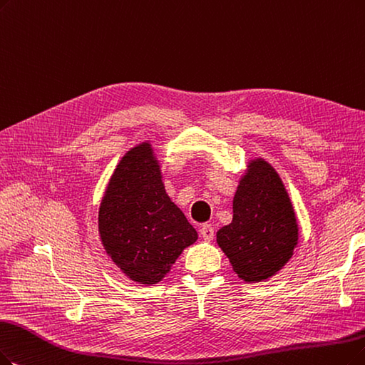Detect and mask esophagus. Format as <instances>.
<instances>
[{"mask_svg":"<svg viewBox=\"0 0 365 365\" xmlns=\"http://www.w3.org/2000/svg\"><path fill=\"white\" fill-rule=\"evenodd\" d=\"M200 235L205 241H212L214 238V227L211 225H203L200 227Z\"/></svg>","mask_w":365,"mask_h":365,"instance_id":"1","label":"esophagus"}]
</instances>
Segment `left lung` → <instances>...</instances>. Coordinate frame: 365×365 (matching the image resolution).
Masks as SVG:
<instances>
[{
	"label": "left lung",
	"mask_w": 365,
	"mask_h": 365,
	"mask_svg": "<svg viewBox=\"0 0 365 365\" xmlns=\"http://www.w3.org/2000/svg\"><path fill=\"white\" fill-rule=\"evenodd\" d=\"M298 241L297 218L277 172L264 160L252 163L233 197V220L217 232V242L245 282L280 271Z\"/></svg>",
	"instance_id": "left-lung-1"
}]
</instances>
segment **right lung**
<instances>
[{
	"label": "right lung",
	"mask_w": 365,
	"mask_h": 365,
	"mask_svg": "<svg viewBox=\"0 0 365 365\" xmlns=\"http://www.w3.org/2000/svg\"><path fill=\"white\" fill-rule=\"evenodd\" d=\"M108 255L132 280L155 284L185 247L195 227L165 192L148 143L128 151L116 166L98 212Z\"/></svg>",
	"instance_id": "add662e5"
}]
</instances>
